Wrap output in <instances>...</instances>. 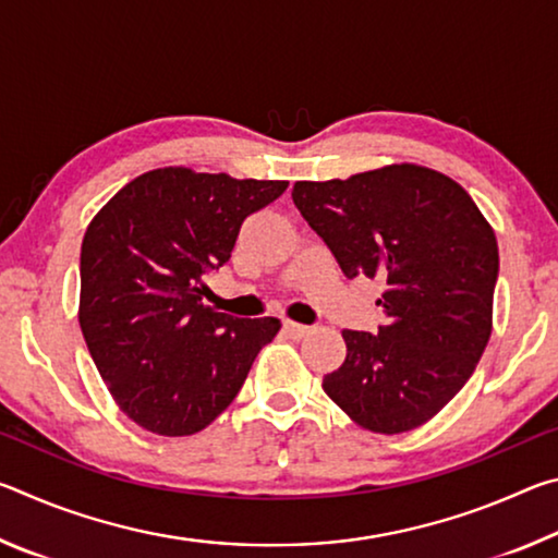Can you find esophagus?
Masks as SVG:
<instances>
[{
    "instance_id": "34e87169",
    "label": "esophagus",
    "mask_w": 558,
    "mask_h": 558,
    "mask_svg": "<svg viewBox=\"0 0 558 558\" xmlns=\"http://www.w3.org/2000/svg\"><path fill=\"white\" fill-rule=\"evenodd\" d=\"M282 329H286L288 337H292V339H302L305 335H310V327L298 325V323H290V319H286V323H282Z\"/></svg>"
}]
</instances>
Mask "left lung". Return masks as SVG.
<instances>
[{
  "mask_svg": "<svg viewBox=\"0 0 558 558\" xmlns=\"http://www.w3.org/2000/svg\"><path fill=\"white\" fill-rule=\"evenodd\" d=\"M292 202L347 278H379V332L344 329L347 359L323 381L359 426L405 433L433 418L475 372L493 335L499 253L458 182L418 165L298 182Z\"/></svg>",
  "mask_w": 558,
  "mask_h": 558,
  "instance_id": "left-lung-1",
  "label": "left lung"
}]
</instances>
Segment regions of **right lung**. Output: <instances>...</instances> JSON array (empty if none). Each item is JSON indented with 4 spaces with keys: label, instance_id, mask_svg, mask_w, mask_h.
Wrapping results in <instances>:
<instances>
[{
    "label": "right lung",
    "instance_id": "right-lung-1",
    "mask_svg": "<svg viewBox=\"0 0 558 558\" xmlns=\"http://www.w3.org/2000/svg\"><path fill=\"white\" fill-rule=\"evenodd\" d=\"M288 182L165 167L102 206L81 245L78 323L120 411L157 436H192L229 409L280 319L206 307L204 276L241 223Z\"/></svg>",
    "mask_w": 558,
    "mask_h": 558
}]
</instances>
